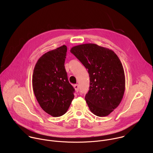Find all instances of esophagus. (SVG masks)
Segmentation results:
<instances>
[{"label":"esophagus","mask_w":153,"mask_h":153,"mask_svg":"<svg viewBox=\"0 0 153 153\" xmlns=\"http://www.w3.org/2000/svg\"><path fill=\"white\" fill-rule=\"evenodd\" d=\"M74 88L76 90V92H78L79 90V85L78 84H75L74 85Z\"/></svg>","instance_id":"esophagus-1"}]
</instances>
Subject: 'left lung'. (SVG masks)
<instances>
[{"instance_id":"obj_1","label":"left lung","mask_w":153,"mask_h":153,"mask_svg":"<svg viewBox=\"0 0 153 153\" xmlns=\"http://www.w3.org/2000/svg\"><path fill=\"white\" fill-rule=\"evenodd\" d=\"M70 51L88 70L90 86L85 99L90 111L99 117L109 115L120 104L125 88L124 70L118 56L94 43L75 46Z\"/></svg>"}]
</instances>
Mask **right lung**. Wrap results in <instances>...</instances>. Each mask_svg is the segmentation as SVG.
I'll return each instance as SVG.
<instances>
[{
	"instance_id": "1",
	"label": "right lung",
	"mask_w": 153,
	"mask_h": 153,
	"mask_svg": "<svg viewBox=\"0 0 153 153\" xmlns=\"http://www.w3.org/2000/svg\"><path fill=\"white\" fill-rule=\"evenodd\" d=\"M67 47L63 45L42 56L33 71L34 95L42 110L53 117L67 113L75 91L65 68Z\"/></svg>"
}]
</instances>
